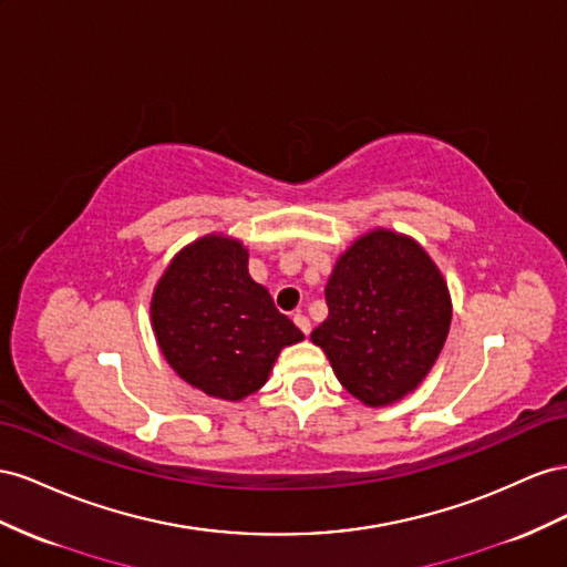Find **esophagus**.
Segmentation results:
<instances>
[{
    "label": "esophagus",
    "instance_id": "34e87169",
    "mask_svg": "<svg viewBox=\"0 0 567 567\" xmlns=\"http://www.w3.org/2000/svg\"><path fill=\"white\" fill-rule=\"evenodd\" d=\"M295 326L306 334V337H309L311 334V320L309 318H306L303 313H295Z\"/></svg>",
    "mask_w": 567,
    "mask_h": 567
}]
</instances>
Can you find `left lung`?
<instances>
[{
  "mask_svg": "<svg viewBox=\"0 0 567 567\" xmlns=\"http://www.w3.org/2000/svg\"><path fill=\"white\" fill-rule=\"evenodd\" d=\"M328 318L311 332L344 390L392 406L427 378L451 326L442 270L413 237L375 228L339 254L326 287Z\"/></svg>",
  "mask_w": 567,
  "mask_h": 567,
  "instance_id": "1",
  "label": "left lung"
}]
</instances>
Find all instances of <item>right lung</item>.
Masks as SVG:
<instances>
[{
  "instance_id": "add662e5",
  "label": "right lung",
  "mask_w": 567,
  "mask_h": 567,
  "mask_svg": "<svg viewBox=\"0 0 567 567\" xmlns=\"http://www.w3.org/2000/svg\"><path fill=\"white\" fill-rule=\"evenodd\" d=\"M152 330L168 365L194 390L241 401L268 382L285 347L303 332L251 280L241 239L212 233L177 251L161 275Z\"/></svg>"
}]
</instances>
